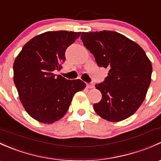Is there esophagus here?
<instances>
[{"mask_svg":"<svg viewBox=\"0 0 161 161\" xmlns=\"http://www.w3.org/2000/svg\"><path fill=\"white\" fill-rule=\"evenodd\" d=\"M86 86H87L88 89H93L94 88V84L93 83H88L87 85H86Z\"/></svg>","mask_w":161,"mask_h":161,"instance_id":"obj_1","label":"esophagus"}]
</instances>
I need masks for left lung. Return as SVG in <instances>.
I'll return each instance as SVG.
<instances>
[{
	"label": "left lung",
	"instance_id": "left-lung-1",
	"mask_svg": "<svg viewBox=\"0 0 161 161\" xmlns=\"http://www.w3.org/2000/svg\"><path fill=\"white\" fill-rule=\"evenodd\" d=\"M81 39L97 65L109 69L104 82L96 85L102 99L93 105L94 110L109 122L127 119L146 97L151 82L150 59L138 44L118 32H82Z\"/></svg>",
	"mask_w": 161,
	"mask_h": 161
}]
</instances>
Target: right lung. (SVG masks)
I'll list each match as a JSON object with an SVG mask.
<instances>
[{"instance_id": "1", "label": "right lung", "mask_w": 161, "mask_h": 161, "mask_svg": "<svg viewBox=\"0 0 161 161\" xmlns=\"http://www.w3.org/2000/svg\"><path fill=\"white\" fill-rule=\"evenodd\" d=\"M81 32L46 31L24 45L14 62V82L27 113L42 123H53L65 116L74 95L83 90L80 79L55 77L65 61L68 47Z\"/></svg>"}]
</instances>
